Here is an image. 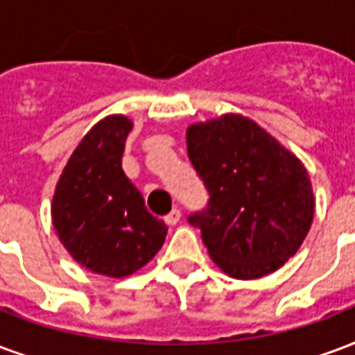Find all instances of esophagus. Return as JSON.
I'll list each match as a JSON object with an SVG mask.
<instances>
[{"instance_id":"esophagus-1","label":"esophagus","mask_w":355,"mask_h":355,"mask_svg":"<svg viewBox=\"0 0 355 355\" xmlns=\"http://www.w3.org/2000/svg\"><path fill=\"white\" fill-rule=\"evenodd\" d=\"M178 220H180V211H178V209H173V211H171L169 214L165 216V224L177 225Z\"/></svg>"}]
</instances>
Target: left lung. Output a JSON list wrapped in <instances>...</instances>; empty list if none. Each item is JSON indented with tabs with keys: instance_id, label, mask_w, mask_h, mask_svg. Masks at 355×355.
Listing matches in <instances>:
<instances>
[{
	"instance_id": "1",
	"label": "left lung",
	"mask_w": 355,
	"mask_h": 355,
	"mask_svg": "<svg viewBox=\"0 0 355 355\" xmlns=\"http://www.w3.org/2000/svg\"><path fill=\"white\" fill-rule=\"evenodd\" d=\"M188 157L209 191L201 230L212 261L231 278L275 272L311 230L314 193L293 152L243 114H222L186 130Z\"/></svg>"
}]
</instances>
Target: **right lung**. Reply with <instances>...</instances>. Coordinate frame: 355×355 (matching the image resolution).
<instances>
[{
	"label": "right lung",
	"instance_id": "right-lung-1",
	"mask_svg": "<svg viewBox=\"0 0 355 355\" xmlns=\"http://www.w3.org/2000/svg\"><path fill=\"white\" fill-rule=\"evenodd\" d=\"M133 122L111 114L92 128L67 159L54 198L52 225L64 248L88 271L124 278L164 246L167 225L144 207L122 169Z\"/></svg>",
	"mask_w": 355,
	"mask_h": 355
}]
</instances>
